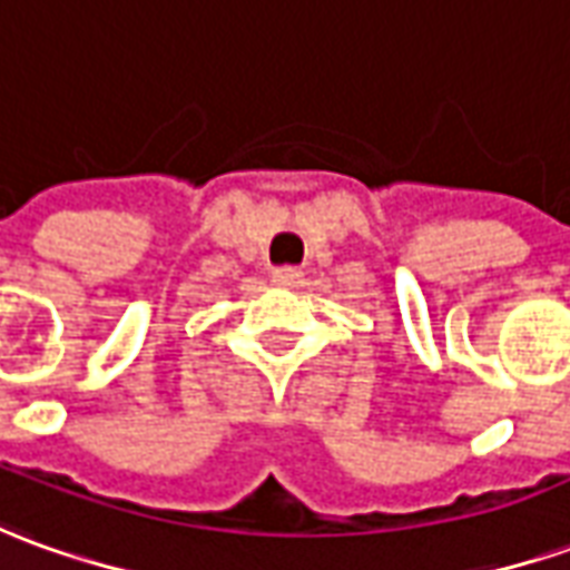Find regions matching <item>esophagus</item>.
I'll return each instance as SVG.
<instances>
[{"label": "esophagus", "mask_w": 570, "mask_h": 570, "mask_svg": "<svg viewBox=\"0 0 570 570\" xmlns=\"http://www.w3.org/2000/svg\"><path fill=\"white\" fill-rule=\"evenodd\" d=\"M272 281H274V286L293 289V286L302 284V272H298V268H289V265H284V268H274Z\"/></svg>", "instance_id": "1"}]
</instances>
